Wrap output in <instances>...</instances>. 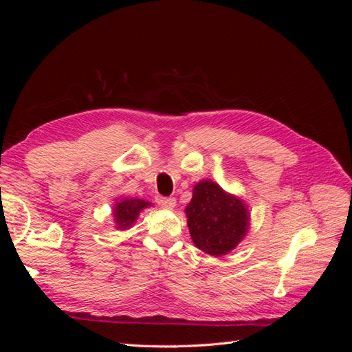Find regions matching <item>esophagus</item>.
I'll return each mask as SVG.
<instances>
[{
  "label": "esophagus",
  "instance_id": "1",
  "mask_svg": "<svg viewBox=\"0 0 352 352\" xmlns=\"http://www.w3.org/2000/svg\"><path fill=\"white\" fill-rule=\"evenodd\" d=\"M155 201L158 206H162L163 208H167V210H172L175 208L176 206V199L173 197H162V195H157L155 197Z\"/></svg>",
  "mask_w": 352,
  "mask_h": 352
}]
</instances>
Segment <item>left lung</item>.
Listing matches in <instances>:
<instances>
[{
    "instance_id": "8db88e82",
    "label": "left lung",
    "mask_w": 352,
    "mask_h": 352,
    "mask_svg": "<svg viewBox=\"0 0 352 352\" xmlns=\"http://www.w3.org/2000/svg\"><path fill=\"white\" fill-rule=\"evenodd\" d=\"M185 212L195 247L212 257L235 250L250 228V211L243 201L208 179L194 186Z\"/></svg>"
}]
</instances>
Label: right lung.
<instances>
[{"mask_svg": "<svg viewBox=\"0 0 352 352\" xmlns=\"http://www.w3.org/2000/svg\"><path fill=\"white\" fill-rule=\"evenodd\" d=\"M151 202L138 199V198H122L114 204L113 208V216L116 221V228L120 230H126L132 228L133 223L136 221L140 212L150 207Z\"/></svg>", "mask_w": 352, "mask_h": 352, "instance_id": "1", "label": "right lung"}]
</instances>
